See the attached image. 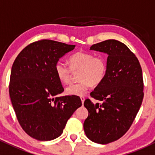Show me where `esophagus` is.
I'll return each instance as SVG.
<instances>
[{
    "label": "esophagus",
    "mask_w": 155,
    "mask_h": 155,
    "mask_svg": "<svg viewBox=\"0 0 155 155\" xmlns=\"http://www.w3.org/2000/svg\"><path fill=\"white\" fill-rule=\"evenodd\" d=\"M81 101H82V104H84V101H85V97H81Z\"/></svg>",
    "instance_id": "esophagus-1"
}]
</instances>
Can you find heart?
<instances>
[{"label":"heart","mask_w":155,"mask_h":155,"mask_svg":"<svg viewBox=\"0 0 155 155\" xmlns=\"http://www.w3.org/2000/svg\"><path fill=\"white\" fill-rule=\"evenodd\" d=\"M69 62L70 68L62 61H58L54 65L56 76L63 84H68L70 81L71 70H79L78 73L79 81L67 87V94L84 96L91 85H99L105 78L107 61L101 56L95 57L92 53L78 51L70 58Z\"/></svg>","instance_id":"b5f03b06"}]
</instances>
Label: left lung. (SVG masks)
Returning <instances> with one entry per match:
<instances>
[{
    "label": "left lung",
    "instance_id": "1",
    "mask_svg": "<svg viewBox=\"0 0 155 155\" xmlns=\"http://www.w3.org/2000/svg\"><path fill=\"white\" fill-rule=\"evenodd\" d=\"M107 54L105 78L97 85L84 106L88 116L84 122L87 137L99 144H108L125 134L135 119L143 100V72L138 59L124 43L107 40L90 47Z\"/></svg>",
    "mask_w": 155,
    "mask_h": 155
}]
</instances>
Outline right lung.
Here are the masks:
<instances>
[{"instance_id":"obj_1","label":"right lung","mask_w":155,"mask_h":155,"mask_svg":"<svg viewBox=\"0 0 155 155\" xmlns=\"http://www.w3.org/2000/svg\"><path fill=\"white\" fill-rule=\"evenodd\" d=\"M75 45L50 40L34 42L15 58L11 70L9 92L22 129L40 141L60 137L67 121L82 106L78 96L57 97L64 91L54 65Z\"/></svg>"}]
</instances>
